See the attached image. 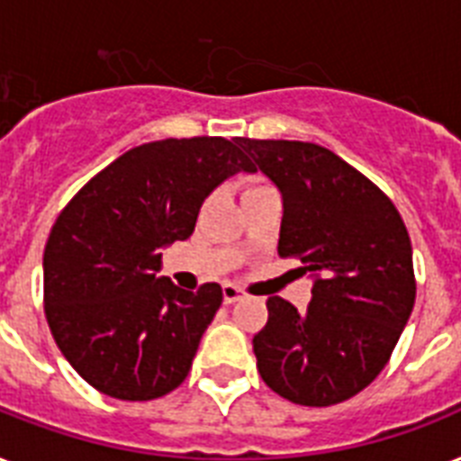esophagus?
I'll return each instance as SVG.
<instances>
[{"instance_id":"obj_1","label":"esophagus","mask_w":461,"mask_h":461,"mask_svg":"<svg viewBox=\"0 0 461 461\" xmlns=\"http://www.w3.org/2000/svg\"><path fill=\"white\" fill-rule=\"evenodd\" d=\"M222 296H224V303H234V302H241V299H246V292L244 289H239L237 285H224Z\"/></svg>"}]
</instances>
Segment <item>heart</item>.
Wrapping results in <instances>:
<instances>
[{
	"label": "heart",
	"mask_w": 461,
	"mask_h": 461,
	"mask_svg": "<svg viewBox=\"0 0 461 461\" xmlns=\"http://www.w3.org/2000/svg\"><path fill=\"white\" fill-rule=\"evenodd\" d=\"M260 186H267V184H260V181H256V184H251V186L246 188V191H253V188H260Z\"/></svg>",
	"instance_id": "b5f03b06"
}]
</instances>
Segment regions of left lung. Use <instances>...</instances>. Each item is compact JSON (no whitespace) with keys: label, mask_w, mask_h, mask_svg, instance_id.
Segmentation results:
<instances>
[{"label":"left lung","mask_w":461,"mask_h":461,"mask_svg":"<svg viewBox=\"0 0 461 461\" xmlns=\"http://www.w3.org/2000/svg\"><path fill=\"white\" fill-rule=\"evenodd\" d=\"M280 188L282 258L315 277L306 311L267 299L253 337L260 378L302 407L368 387L393 357L416 299L411 241L394 203L332 150L303 140L237 139Z\"/></svg>","instance_id":"1"}]
</instances>
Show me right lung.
<instances>
[{
	"instance_id": "right-lung-1",
	"label": "right lung",
	"mask_w": 461,
	"mask_h": 461,
	"mask_svg": "<svg viewBox=\"0 0 461 461\" xmlns=\"http://www.w3.org/2000/svg\"><path fill=\"white\" fill-rule=\"evenodd\" d=\"M253 172L237 139L143 143L97 172L67 203L45 246V315L61 354L88 385L148 402L179 387L222 303L158 277L162 249L194 234L210 191Z\"/></svg>"
}]
</instances>
